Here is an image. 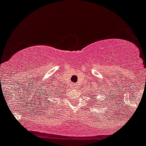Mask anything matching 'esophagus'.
Returning <instances> with one entry per match:
<instances>
[{"label":"esophagus","instance_id":"esophagus-1","mask_svg":"<svg viewBox=\"0 0 146 146\" xmlns=\"http://www.w3.org/2000/svg\"><path fill=\"white\" fill-rule=\"evenodd\" d=\"M76 88H77V86H73V89H76Z\"/></svg>","mask_w":146,"mask_h":146}]
</instances>
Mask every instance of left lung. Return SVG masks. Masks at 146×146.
Returning <instances> with one entry per match:
<instances>
[{"label":"left lung","mask_w":146,"mask_h":146,"mask_svg":"<svg viewBox=\"0 0 146 146\" xmlns=\"http://www.w3.org/2000/svg\"><path fill=\"white\" fill-rule=\"evenodd\" d=\"M102 91V87H95L94 89L92 91V92H90L91 94H92V96H97L98 94L100 93V92Z\"/></svg>","instance_id":"8db88e82"}]
</instances>
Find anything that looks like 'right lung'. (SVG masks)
<instances>
[{
  "mask_svg": "<svg viewBox=\"0 0 146 146\" xmlns=\"http://www.w3.org/2000/svg\"><path fill=\"white\" fill-rule=\"evenodd\" d=\"M56 90H54V89ZM63 91H61L60 88H55L54 85H50V87H46L44 88V99H46V103H47V102H49V100H50V99H53L54 97L57 96V95L59 94L60 93H62ZM50 105V104H49Z\"/></svg>",
  "mask_w": 146,
  "mask_h": 146,
  "instance_id": "add662e5",
  "label": "right lung"
}]
</instances>
